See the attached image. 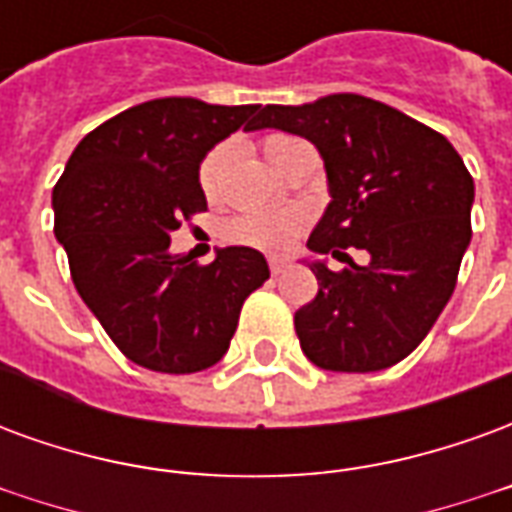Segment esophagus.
Listing matches in <instances>:
<instances>
[{
	"label": "esophagus",
	"instance_id": "obj_1",
	"mask_svg": "<svg viewBox=\"0 0 512 512\" xmlns=\"http://www.w3.org/2000/svg\"><path fill=\"white\" fill-rule=\"evenodd\" d=\"M268 268H271V274L277 277V274H282V271L288 268V260H282V257H268Z\"/></svg>",
	"mask_w": 512,
	"mask_h": 512
}]
</instances>
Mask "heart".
<instances>
[{
    "label": "heart",
    "instance_id": "1",
    "mask_svg": "<svg viewBox=\"0 0 512 512\" xmlns=\"http://www.w3.org/2000/svg\"><path fill=\"white\" fill-rule=\"evenodd\" d=\"M299 139L296 136H285V134H271L263 139V153H266L268 164H274L290 145H296ZM230 158V142H222L216 145L202 158L200 164V186L202 191L211 194L216 180L222 175L224 164ZM301 219L299 213H288V211H249L235 216L233 222L227 224V238L235 241L241 246H252V249H263V252H282L288 249L296 235L301 233Z\"/></svg>",
    "mask_w": 512,
    "mask_h": 512
}]
</instances>
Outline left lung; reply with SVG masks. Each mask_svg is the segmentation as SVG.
<instances>
[{
    "label": "left lung",
    "instance_id": "8db88e82",
    "mask_svg": "<svg viewBox=\"0 0 512 512\" xmlns=\"http://www.w3.org/2000/svg\"><path fill=\"white\" fill-rule=\"evenodd\" d=\"M249 131L279 128L318 147L332 202L312 230L318 293L296 312L312 365L373 373L417 348L447 307L472 241L474 180L447 136L356 93L257 109ZM348 245L371 255L356 267Z\"/></svg>",
    "mask_w": 512,
    "mask_h": 512
}]
</instances>
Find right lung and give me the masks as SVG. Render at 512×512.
Here are the masks:
<instances>
[{
  "label": "right lung",
  "mask_w": 512,
  "mask_h": 512,
  "mask_svg": "<svg viewBox=\"0 0 512 512\" xmlns=\"http://www.w3.org/2000/svg\"><path fill=\"white\" fill-rule=\"evenodd\" d=\"M255 112L197 98L131 106L84 136L54 186L73 285L134 365L175 376L216 365L246 296L268 279L249 246L219 249L208 266L169 252L172 230L208 208L202 158Z\"/></svg>",
  "instance_id": "1"
}]
</instances>
